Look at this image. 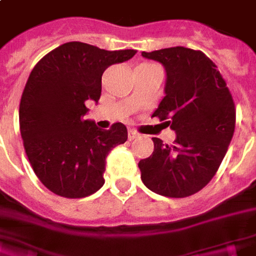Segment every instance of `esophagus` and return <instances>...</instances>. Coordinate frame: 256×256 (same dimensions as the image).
<instances>
[{"label":"esophagus","instance_id":"1","mask_svg":"<svg viewBox=\"0 0 256 256\" xmlns=\"http://www.w3.org/2000/svg\"><path fill=\"white\" fill-rule=\"evenodd\" d=\"M138 136H139V134H138L136 130H128V139H130V140L136 139Z\"/></svg>","mask_w":256,"mask_h":256}]
</instances>
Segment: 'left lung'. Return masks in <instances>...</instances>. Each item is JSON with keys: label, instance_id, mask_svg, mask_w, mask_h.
Returning a JSON list of instances; mask_svg holds the SVG:
<instances>
[{"label": "left lung", "instance_id": "8db88e82", "mask_svg": "<svg viewBox=\"0 0 256 256\" xmlns=\"http://www.w3.org/2000/svg\"><path fill=\"white\" fill-rule=\"evenodd\" d=\"M142 56L164 67V97L152 117L176 132L172 146L152 138V155L139 162L142 180L154 193L188 197L208 185L222 164L235 130V104L201 51L172 47Z\"/></svg>", "mask_w": 256, "mask_h": 256}]
</instances>
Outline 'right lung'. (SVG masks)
<instances>
[{"mask_svg":"<svg viewBox=\"0 0 256 256\" xmlns=\"http://www.w3.org/2000/svg\"><path fill=\"white\" fill-rule=\"evenodd\" d=\"M135 54L70 42L34 67L21 96L20 132L34 174L52 193L82 198L105 184V159L128 132L121 122L100 130L84 120L86 104L98 102L104 71Z\"/></svg>","mask_w":256,"mask_h":256,"instance_id":"obj_1","label":"right lung"}]
</instances>
